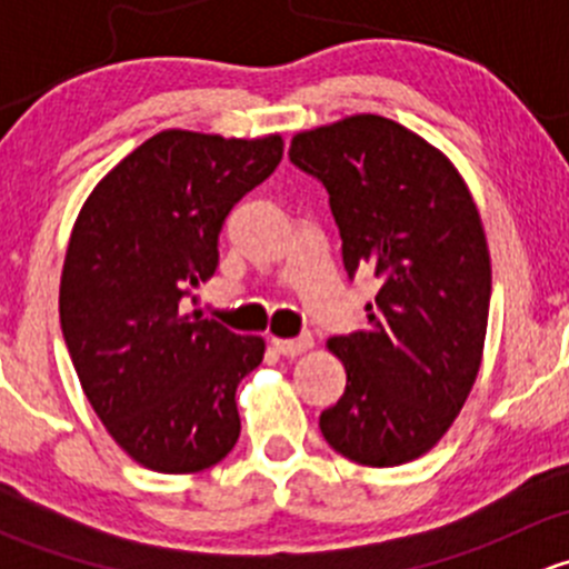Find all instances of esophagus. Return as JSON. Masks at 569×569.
Returning a JSON list of instances; mask_svg holds the SVG:
<instances>
[{
	"label": "esophagus",
	"instance_id": "obj_1",
	"mask_svg": "<svg viewBox=\"0 0 569 569\" xmlns=\"http://www.w3.org/2000/svg\"><path fill=\"white\" fill-rule=\"evenodd\" d=\"M272 347L278 349L283 358H297V355H306L308 349L313 347V338L311 332H302L297 338H272Z\"/></svg>",
	"mask_w": 569,
	"mask_h": 569
}]
</instances>
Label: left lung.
Segmentation results:
<instances>
[{
    "label": "left lung",
    "mask_w": 569,
    "mask_h": 569,
    "mask_svg": "<svg viewBox=\"0 0 569 569\" xmlns=\"http://www.w3.org/2000/svg\"><path fill=\"white\" fill-rule=\"evenodd\" d=\"M289 159L330 194L349 280H380L366 330L330 338L347 388L319 429L347 460L405 465L443 438L479 375L492 295L479 211L443 153L380 114L302 131Z\"/></svg>",
    "instance_id": "obj_1"
}]
</instances>
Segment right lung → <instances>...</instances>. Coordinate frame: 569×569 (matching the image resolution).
Masks as SVG:
<instances>
[{"instance_id": "1", "label": "right lung", "mask_w": 569, "mask_h": 569, "mask_svg": "<svg viewBox=\"0 0 569 569\" xmlns=\"http://www.w3.org/2000/svg\"><path fill=\"white\" fill-rule=\"evenodd\" d=\"M283 159L280 137L159 131L79 211L60 325L82 391L114 443L159 473H194L239 440L237 388L263 341L187 313L217 272L233 206Z\"/></svg>"}]
</instances>
